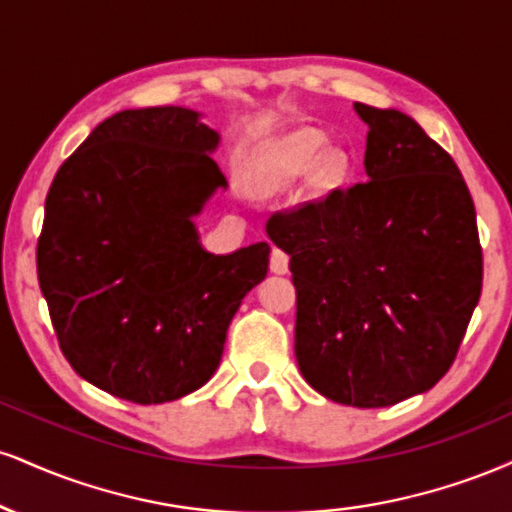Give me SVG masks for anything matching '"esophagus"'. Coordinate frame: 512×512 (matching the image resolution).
I'll return each mask as SVG.
<instances>
[{
	"mask_svg": "<svg viewBox=\"0 0 512 512\" xmlns=\"http://www.w3.org/2000/svg\"><path fill=\"white\" fill-rule=\"evenodd\" d=\"M269 269H272L274 274H286V272H289V255H286L284 250L274 248L272 250V257H269Z\"/></svg>",
	"mask_w": 512,
	"mask_h": 512,
	"instance_id": "obj_1",
	"label": "esophagus"
}]
</instances>
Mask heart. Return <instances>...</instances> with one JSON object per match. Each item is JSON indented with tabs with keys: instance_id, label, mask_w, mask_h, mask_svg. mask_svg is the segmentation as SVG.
I'll list each match as a JSON object with an SVG mask.
<instances>
[{
	"instance_id": "heart-1",
	"label": "heart",
	"mask_w": 512,
	"mask_h": 512,
	"mask_svg": "<svg viewBox=\"0 0 512 512\" xmlns=\"http://www.w3.org/2000/svg\"><path fill=\"white\" fill-rule=\"evenodd\" d=\"M327 137L317 129H298L286 134L264 151L260 161V185L264 190H279L303 178L317 160V182L334 185L346 170V156L342 151H325Z\"/></svg>"
}]
</instances>
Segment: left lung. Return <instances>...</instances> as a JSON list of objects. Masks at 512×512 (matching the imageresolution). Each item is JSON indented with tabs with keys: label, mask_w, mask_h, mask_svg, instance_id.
Listing matches in <instances>:
<instances>
[{
	"label": "left lung",
	"mask_w": 512,
	"mask_h": 512,
	"mask_svg": "<svg viewBox=\"0 0 512 512\" xmlns=\"http://www.w3.org/2000/svg\"><path fill=\"white\" fill-rule=\"evenodd\" d=\"M366 182L279 211L305 383L358 409L421 395L448 373L481 296L477 211L460 168L399 110L354 103Z\"/></svg>",
	"instance_id": "obj_1"
}]
</instances>
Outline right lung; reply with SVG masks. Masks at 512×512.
Listing matches in <instances>:
<instances>
[{
  "label": "right lung",
  "instance_id": "1",
  "mask_svg": "<svg viewBox=\"0 0 512 512\" xmlns=\"http://www.w3.org/2000/svg\"><path fill=\"white\" fill-rule=\"evenodd\" d=\"M216 146L190 108L122 110L62 163L45 199L38 281L62 354L127 402H173L207 383L267 276V243L231 255L199 243L192 219L226 187Z\"/></svg>",
  "mask_w": 512,
  "mask_h": 512
}]
</instances>
